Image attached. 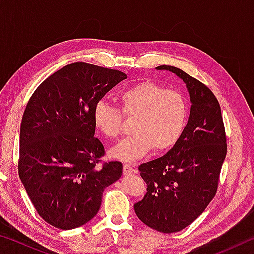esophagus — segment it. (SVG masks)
<instances>
[{"instance_id":"34e87169","label":"esophagus","mask_w":254,"mask_h":254,"mask_svg":"<svg viewBox=\"0 0 254 254\" xmlns=\"http://www.w3.org/2000/svg\"><path fill=\"white\" fill-rule=\"evenodd\" d=\"M133 171H134V170H133V168H132L130 165H127V163H126V165L123 166V174L126 175V176H128V175L133 174Z\"/></svg>"}]
</instances>
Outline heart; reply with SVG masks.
I'll return each instance as SVG.
<instances>
[{
  "label": "heart",
  "mask_w": 254,
  "mask_h": 254,
  "mask_svg": "<svg viewBox=\"0 0 254 254\" xmlns=\"http://www.w3.org/2000/svg\"><path fill=\"white\" fill-rule=\"evenodd\" d=\"M118 100L124 117L134 120L133 133L112 148V157L133 162L152 148L156 152H165L178 142L187 122V103L178 91L141 81L120 93ZM121 112L98 102L93 109L94 126L104 136L117 139L122 127Z\"/></svg>",
  "instance_id": "b5f03b06"
}]
</instances>
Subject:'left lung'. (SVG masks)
<instances>
[{
  "mask_svg": "<svg viewBox=\"0 0 254 254\" xmlns=\"http://www.w3.org/2000/svg\"><path fill=\"white\" fill-rule=\"evenodd\" d=\"M186 84L191 107L178 142L165 156L140 165L147 194L134 204L137 217L162 233L191 224L217 190L227 145L221 106L207 86L179 68L159 66Z\"/></svg>",
  "mask_w": 254,
  "mask_h": 254,
  "instance_id": "8db88e82",
  "label": "left lung"
}]
</instances>
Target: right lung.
Returning <instances> with one entry per match:
<instances>
[{"label": "right lung", "instance_id": "right-lung-1", "mask_svg": "<svg viewBox=\"0 0 254 254\" xmlns=\"http://www.w3.org/2000/svg\"><path fill=\"white\" fill-rule=\"evenodd\" d=\"M122 71L72 63L38 86L20 127L19 176L38 214L57 229L86 224L101 207L104 189L122 175L119 161L96 139L93 109L126 79Z\"/></svg>", "mask_w": 254, "mask_h": 254}]
</instances>
